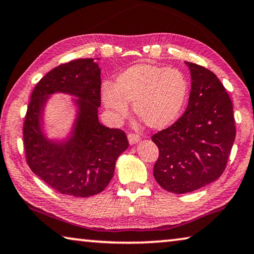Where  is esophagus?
<instances>
[{
  "mask_svg": "<svg viewBox=\"0 0 254 254\" xmlns=\"http://www.w3.org/2000/svg\"><path fill=\"white\" fill-rule=\"evenodd\" d=\"M127 139H128V143H130L131 146H133V144H136L138 142H140V136L136 134H133V133L128 134Z\"/></svg>",
  "mask_w": 254,
  "mask_h": 254,
  "instance_id": "34e87169",
  "label": "esophagus"
}]
</instances>
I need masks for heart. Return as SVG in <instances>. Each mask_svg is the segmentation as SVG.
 <instances>
[{
	"mask_svg": "<svg viewBox=\"0 0 254 254\" xmlns=\"http://www.w3.org/2000/svg\"><path fill=\"white\" fill-rule=\"evenodd\" d=\"M189 83L176 69L139 63L116 76L115 84H102V99L113 119L119 121L133 111L152 130L166 128L180 118L187 102Z\"/></svg>",
	"mask_w": 254,
	"mask_h": 254,
	"instance_id": "b5f03b06",
	"label": "heart"
}]
</instances>
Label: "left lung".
Returning <instances> with one entry per match:
<instances>
[{"mask_svg": "<svg viewBox=\"0 0 254 254\" xmlns=\"http://www.w3.org/2000/svg\"><path fill=\"white\" fill-rule=\"evenodd\" d=\"M185 64L191 74L187 110L172 127L152 135L159 149L155 180L176 194L219 179L236 133L232 100L219 79L198 64Z\"/></svg>", "mask_w": 254, "mask_h": 254, "instance_id": "left-lung-1", "label": "left lung"}]
</instances>
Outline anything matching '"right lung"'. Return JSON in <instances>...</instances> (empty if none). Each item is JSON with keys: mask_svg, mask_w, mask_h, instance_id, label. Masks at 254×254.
<instances>
[{"mask_svg": "<svg viewBox=\"0 0 254 254\" xmlns=\"http://www.w3.org/2000/svg\"><path fill=\"white\" fill-rule=\"evenodd\" d=\"M99 60V59H97ZM100 69L94 59L61 64L36 84L23 124L27 163L40 180L62 194L88 198L104 191L120 155L128 147L123 131L103 126ZM70 95L75 119L64 137L50 138L45 111L54 94Z\"/></svg>", "mask_w": 254, "mask_h": 254, "instance_id": "right-lung-1", "label": "right lung"}]
</instances>
